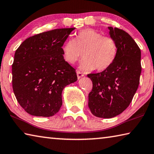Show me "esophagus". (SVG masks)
Instances as JSON below:
<instances>
[{
    "instance_id": "obj_1",
    "label": "esophagus",
    "mask_w": 154,
    "mask_h": 154,
    "mask_svg": "<svg viewBox=\"0 0 154 154\" xmlns=\"http://www.w3.org/2000/svg\"><path fill=\"white\" fill-rule=\"evenodd\" d=\"M77 78H78V79H80L81 77H82L83 76H84V75H83V74L82 73V72L79 71H77Z\"/></svg>"
}]
</instances>
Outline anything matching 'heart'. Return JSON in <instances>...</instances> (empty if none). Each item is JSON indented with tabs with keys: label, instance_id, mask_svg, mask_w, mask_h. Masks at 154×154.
I'll list each match as a JSON object with an SVG mask.
<instances>
[{
	"label": "heart",
	"instance_id": "1",
	"mask_svg": "<svg viewBox=\"0 0 154 154\" xmlns=\"http://www.w3.org/2000/svg\"><path fill=\"white\" fill-rule=\"evenodd\" d=\"M62 56L69 64H73L83 57L81 68L85 71L94 69L103 71L116 60L118 45L113 38L103 36L102 33L91 28L79 31L75 40L69 39L62 48Z\"/></svg>",
	"mask_w": 154,
	"mask_h": 154
}]
</instances>
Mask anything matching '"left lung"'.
<instances>
[{
	"label": "left lung",
	"instance_id": "obj_1",
	"mask_svg": "<svg viewBox=\"0 0 154 154\" xmlns=\"http://www.w3.org/2000/svg\"><path fill=\"white\" fill-rule=\"evenodd\" d=\"M118 45V55L108 69L88 74L92 90L88 106L96 117L111 118L122 113L132 102L141 73L140 49L131 36L118 28L109 27Z\"/></svg>",
	"mask_w": 154,
	"mask_h": 154
}]
</instances>
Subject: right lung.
Returning <instances> with one entry per match:
<instances>
[{
  "mask_svg": "<svg viewBox=\"0 0 154 154\" xmlns=\"http://www.w3.org/2000/svg\"><path fill=\"white\" fill-rule=\"evenodd\" d=\"M75 28L37 34L20 45L12 64V86L17 102L32 116L50 117L62 105L64 88L77 80L64 60L62 47Z\"/></svg>",
  "mask_w": 154,
  "mask_h": 154,
  "instance_id": "right-lung-1",
  "label": "right lung"
}]
</instances>
